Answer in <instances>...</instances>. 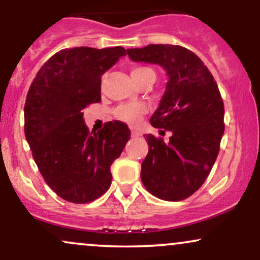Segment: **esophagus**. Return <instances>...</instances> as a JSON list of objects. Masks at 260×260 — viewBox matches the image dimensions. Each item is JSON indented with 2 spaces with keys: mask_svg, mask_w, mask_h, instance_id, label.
Masks as SVG:
<instances>
[{
  "mask_svg": "<svg viewBox=\"0 0 260 260\" xmlns=\"http://www.w3.org/2000/svg\"><path fill=\"white\" fill-rule=\"evenodd\" d=\"M140 133L137 132V131H132V137H139Z\"/></svg>",
  "mask_w": 260,
  "mask_h": 260,
  "instance_id": "34e87169",
  "label": "esophagus"
}]
</instances>
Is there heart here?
<instances>
[{"label": "heart", "instance_id": "obj_1", "mask_svg": "<svg viewBox=\"0 0 260 260\" xmlns=\"http://www.w3.org/2000/svg\"><path fill=\"white\" fill-rule=\"evenodd\" d=\"M131 76L136 84H138L140 80L149 76L155 78L154 71L149 67H144V66H134L131 68ZM144 112L145 106L143 104H124L115 110V116L116 118L122 122H126L128 124H137L140 120V116Z\"/></svg>", "mask_w": 260, "mask_h": 260}]
</instances>
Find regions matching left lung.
I'll return each instance as SVG.
<instances>
[{"label": "left lung", "instance_id": "1", "mask_svg": "<svg viewBox=\"0 0 260 260\" xmlns=\"http://www.w3.org/2000/svg\"><path fill=\"white\" fill-rule=\"evenodd\" d=\"M127 53L132 61L161 66L169 76L150 123L172 136L169 143L153 134L145 137L149 151L140 178L156 198L183 201L202 187L219 154L225 131L219 88L207 66L186 47L151 44Z\"/></svg>", "mask_w": 260, "mask_h": 260}]
</instances>
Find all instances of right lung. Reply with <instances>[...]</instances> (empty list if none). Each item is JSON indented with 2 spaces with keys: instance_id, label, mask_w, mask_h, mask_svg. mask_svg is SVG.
I'll return each mask as SVG.
<instances>
[{
  "instance_id": "add662e5",
  "label": "right lung",
  "mask_w": 260,
  "mask_h": 260,
  "mask_svg": "<svg viewBox=\"0 0 260 260\" xmlns=\"http://www.w3.org/2000/svg\"><path fill=\"white\" fill-rule=\"evenodd\" d=\"M124 55L121 46L61 50L45 62L29 88L25 138L45 182L64 201L85 204L111 186L110 168L131 131L113 121L92 134L82 110L101 100V76Z\"/></svg>"
}]
</instances>
